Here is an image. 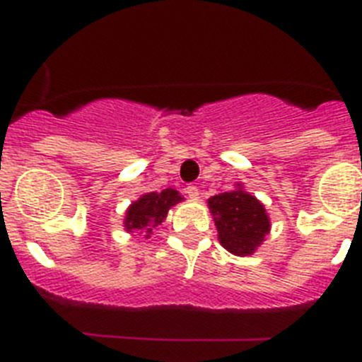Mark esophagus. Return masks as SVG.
Wrapping results in <instances>:
<instances>
[{"label": "esophagus", "mask_w": 362, "mask_h": 362, "mask_svg": "<svg viewBox=\"0 0 362 362\" xmlns=\"http://www.w3.org/2000/svg\"><path fill=\"white\" fill-rule=\"evenodd\" d=\"M185 192H187V196L190 197V199H197V197H199V188H197L196 185H188Z\"/></svg>", "instance_id": "obj_1"}]
</instances>
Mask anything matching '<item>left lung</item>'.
Masks as SVG:
<instances>
[{"mask_svg": "<svg viewBox=\"0 0 362 362\" xmlns=\"http://www.w3.org/2000/svg\"><path fill=\"white\" fill-rule=\"evenodd\" d=\"M221 245L233 255H250L270 230L267 210L241 187L209 199Z\"/></svg>", "mask_w": 362, "mask_h": 362, "instance_id": "left-lung-1", "label": "left lung"}]
</instances>
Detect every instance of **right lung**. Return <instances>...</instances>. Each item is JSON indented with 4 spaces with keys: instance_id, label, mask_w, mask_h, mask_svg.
<instances>
[{
    "instance_id": "obj_1",
    "label": "right lung",
    "mask_w": 362,
    "mask_h": 362,
    "mask_svg": "<svg viewBox=\"0 0 362 362\" xmlns=\"http://www.w3.org/2000/svg\"><path fill=\"white\" fill-rule=\"evenodd\" d=\"M181 199L183 197L179 196L177 190H174V188L145 194L127 210L124 226H127L129 232H132V230H146V238H148V233H152L153 226L161 225L165 221L168 209Z\"/></svg>"
}]
</instances>
